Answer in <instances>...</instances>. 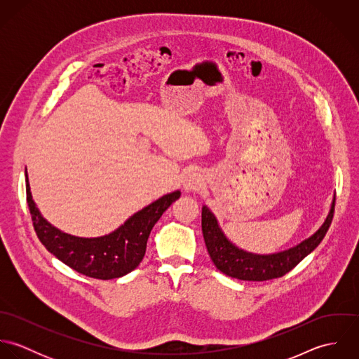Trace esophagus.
I'll list each match as a JSON object with an SVG mask.
<instances>
[{
  "label": "esophagus",
  "instance_id": "1",
  "mask_svg": "<svg viewBox=\"0 0 359 359\" xmlns=\"http://www.w3.org/2000/svg\"><path fill=\"white\" fill-rule=\"evenodd\" d=\"M202 184H203V180H202L201 174L194 172V171H189L184 178V188L187 191H196L202 187Z\"/></svg>",
  "mask_w": 359,
  "mask_h": 359
}]
</instances>
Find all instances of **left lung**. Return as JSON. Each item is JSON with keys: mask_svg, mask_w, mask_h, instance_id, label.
I'll list each match as a JSON object with an SVG mask.
<instances>
[{"mask_svg": "<svg viewBox=\"0 0 359 359\" xmlns=\"http://www.w3.org/2000/svg\"><path fill=\"white\" fill-rule=\"evenodd\" d=\"M334 202L336 196L333 198L330 211L325 222L313 235L294 248L273 255H256L235 246L219 228L215 215L207 205H203L202 231L207 252L217 269L231 278L253 282L280 278L292 271L303 258H306L319 246L332 224Z\"/></svg>", "mask_w": 359, "mask_h": 359, "instance_id": "1", "label": "left lung"}]
</instances>
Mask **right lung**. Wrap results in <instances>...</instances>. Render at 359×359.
<instances>
[{"mask_svg":"<svg viewBox=\"0 0 359 359\" xmlns=\"http://www.w3.org/2000/svg\"><path fill=\"white\" fill-rule=\"evenodd\" d=\"M26 195L34 231L46 249L79 273L95 279H114L134 271L147 252V242L161 214L175 202L180 191L157 199L131 215L113 232L98 238H80L51 225L33 201L27 171Z\"/></svg>","mask_w":359,"mask_h":359,"instance_id":"1","label":"right lung"}]
</instances>
